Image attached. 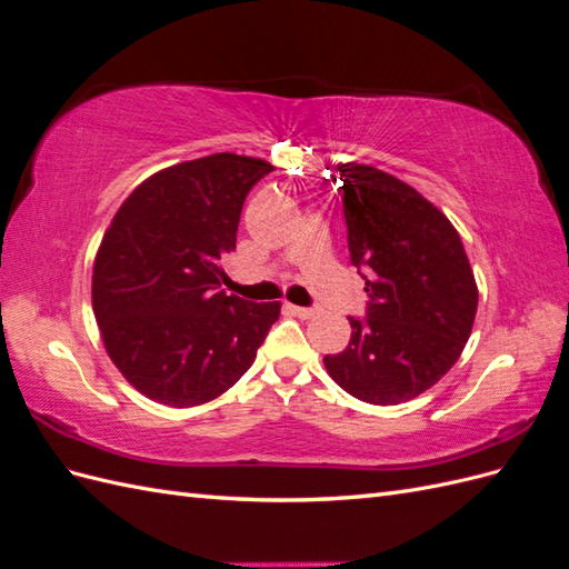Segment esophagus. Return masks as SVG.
Instances as JSON below:
<instances>
[{
    "instance_id": "1",
    "label": "esophagus",
    "mask_w": 569,
    "mask_h": 569,
    "mask_svg": "<svg viewBox=\"0 0 569 569\" xmlns=\"http://www.w3.org/2000/svg\"><path fill=\"white\" fill-rule=\"evenodd\" d=\"M289 308H291V313L299 316V318H303V320L313 318V316L318 313V308H308V306H289Z\"/></svg>"
}]
</instances>
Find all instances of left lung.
I'll return each mask as SVG.
<instances>
[{"label": "left lung", "mask_w": 569, "mask_h": 569, "mask_svg": "<svg viewBox=\"0 0 569 569\" xmlns=\"http://www.w3.org/2000/svg\"><path fill=\"white\" fill-rule=\"evenodd\" d=\"M351 263L366 280V318L322 363L356 399L396 406L435 387L460 358L477 282L460 234L418 189L363 163L337 166Z\"/></svg>", "instance_id": "8db88e82"}]
</instances>
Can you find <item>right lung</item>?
I'll list each match as a JSON object with an SVG mask.
<instances>
[{
	"label": "right lung",
	"instance_id": "1",
	"mask_svg": "<svg viewBox=\"0 0 569 569\" xmlns=\"http://www.w3.org/2000/svg\"><path fill=\"white\" fill-rule=\"evenodd\" d=\"M268 161L211 153L147 178L101 239L92 308L107 353L147 399L192 408L213 401L256 358L280 303L218 289L222 261Z\"/></svg>",
	"mask_w": 569,
	"mask_h": 569
}]
</instances>
